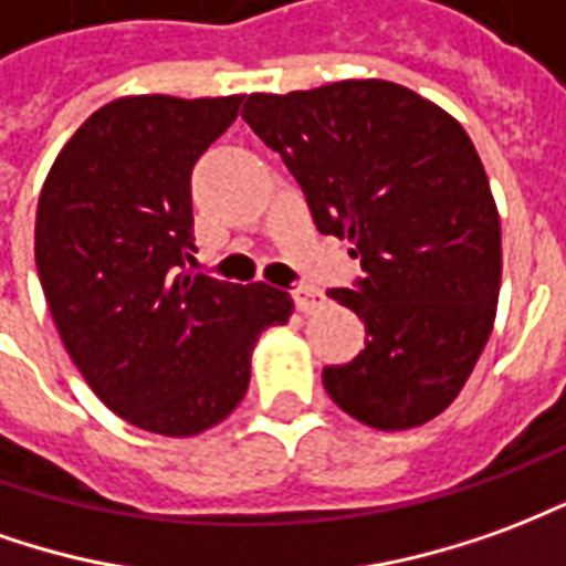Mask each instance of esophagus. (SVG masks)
I'll return each instance as SVG.
<instances>
[{"instance_id": "34e87169", "label": "esophagus", "mask_w": 566, "mask_h": 566, "mask_svg": "<svg viewBox=\"0 0 566 566\" xmlns=\"http://www.w3.org/2000/svg\"><path fill=\"white\" fill-rule=\"evenodd\" d=\"M292 295H295V307H298L302 314H316V311L326 304V295L316 290V286H298Z\"/></svg>"}]
</instances>
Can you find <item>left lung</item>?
Instances as JSON below:
<instances>
[{
    "label": "left lung",
    "instance_id": "obj_1",
    "mask_svg": "<svg viewBox=\"0 0 566 566\" xmlns=\"http://www.w3.org/2000/svg\"><path fill=\"white\" fill-rule=\"evenodd\" d=\"M243 109L316 228L350 240L366 271L328 292L368 335L354 363L323 368L332 402L387 432L442 415L491 338L503 274L500 212L463 124L384 78L250 94Z\"/></svg>",
    "mask_w": 566,
    "mask_h": 566
}]
</instances>
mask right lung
I'll return each instance as SVG.
<instances>
[{"mask_svg": "<svg viewBox=\"0 0 566 566\" xmlns=\"http://www.w3.org/2000/svg\"><path fill=\"white\" fill-rule=\"evenodd\" d=\"M240 99H112L60 148L35 210V268L66 354L109 411L170 439L238 408L262 332L292 316L290 292L186 271L191 167Z\"/></svg>", "mask_w": 566, "mask_h": 566, "instance_id": "obj_1", "label": "right lung"}]
</instances>
